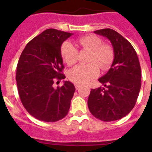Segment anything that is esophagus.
Returning <instances> with one entry per match:
<instances>
[{"mask_svg":"<svg viewBox=\"0 0 152 152\" xmlns=\"http://www.w3.org/2000/svg\"><path fill=\"white\" fill-rule=\"evenodd\" d=\"M81 87H82V86L79 85H77V84H76V85H75V87H76V90H79Z\"/></svg>","mask_w":152,"mask_h":152,"instance_id":"1","label":"esophagus"}]
</instances>
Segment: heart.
I'll return each mask as SVG.
<instances>
[{
  "mask_svg": "<svg viewBox=\"0 0 152 152\" xmlns=\"http://www.w3.org/2000/svg\"><path fill=\"white\" fill-rule=\"evenodd\" d=\"M76 45L82 50H89L87 62L85 65H78L68 72L67 77L70 82L77 85H85L97 77L102 70H107L114 60V50L109 44L102 43L100 37L94 34L80 37L76 40ZM61 55L65 63L69 66L78 61L77 49L70 42L65 41L61 45Z\"/></svg>",
  "mask_w": 152,
  "mask_h": 152,
  "instance_id": "1",
  "label": "heart"
}]
</instances>
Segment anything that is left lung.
<instances>
[{
	"label": "left lung",
	"mask_w": 152,
	"mask_h": 152,
	"mask_svg": "<svg viewBox=\"0 0 152 152\" xmlns=\"http://www.w3.org/2000/svg\"><path fill=\"white\" fill-rule=\"evenodd\" d=\"M94 33L110 39L115 56L109 71L99 79L107 89H92L87 105L99 120H119L131 112L137 102L141 87L140 62L131 43L117 31L104 28Z\"/></svg>",
	"instance_id": "left-lung-1"
}]
</instances>
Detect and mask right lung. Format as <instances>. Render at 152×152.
I'll return each instance as SVG.
<instances>
[{"label": "right lung", "mask_w": 152, "mask_h": 152, "mask_svg": "<svg viewBox=\"0 0 152 152\" xmlns=\"http://www.w3.org/2000/svg\"><path fill=\"white\" fill-rule=\"evenodd\" d=\"M72 34L46 29L27 44L20 56L16 72L20 99L29 114L42 121L61 120L70 109L73 84L65 81L56 88L53 84L65 79L60 49Z\"/></svg>", "instance_id": "add662e5"}]
</instances>
